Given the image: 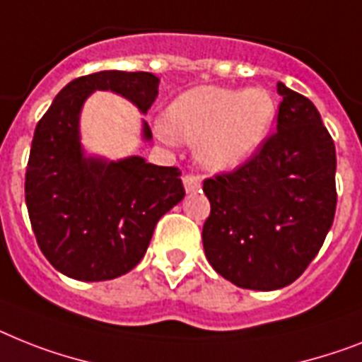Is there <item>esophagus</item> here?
I'll use <instances>...</instances> for the list:
<instances>
[{"label": "esophagus", "mask_w": 362, "mask_h": 362, "mask_svg": "<svg viewBox=\"0 0 362 362\" xmlns=\"http://www.w3.org/2000/svg\"><path fill=\"white\" fill-rule=\"evenodd\" d=\"M183 185L187 192H196V190L202 188V177L196 174H185Z\"/></svg>", "instance_id": "obj_1"}]
</instances>
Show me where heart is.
Wrapping results in <instances>:
<instances>
[{
	"label": "heart",
	"instance_id": "heart-1",
	"mask_svg": "<svg viewBox=\"0 0 362 362\" xmlns=\"http://www.w3.org/2000/svg\"><path fill=\"white\" fill-rule=\"evenodd\" d=\"M276 116V98L262 86H196L170 103L157 133L164 142H196L198 159L207 168L231 170L261 148Z\"/></svg>",
	"mask_w": 362,
	"mask_h": 362
}]
</instances>
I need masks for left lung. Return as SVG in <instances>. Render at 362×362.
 Here are the masks:
<instances>
[{"label":"left lung","mask_w":362,"mask_h":362,"mask_svg":"<svg viewBox=\"0 0 362 362\" xmlns=\"http://www.w3.org/2000/svg\"><path fill=\"white\" fill-rule=\"evenodd\" d=\"M277 131L233 172L203 181L211 214L203 250L240 288L294 283L320 252L337 209V153L320 112L277 83Z\"/></svg>","instance_id":"left-lung-1"}]
</instances>
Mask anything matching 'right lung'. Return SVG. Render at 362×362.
I'll list each match as a JSON object with an SVG mask.
<instances>
[{
    "instance_id": "add662e5",
    "label": "right lung",
    "mask_w": 362,
    "mask_h": 362,
    "mask_svg": "<svg viewBox=\"0 0 362 362\" xmlns=\"http://www.w3.org/2000/svg\"><path fill=\"white\" fill-rule=\"evenodd\" d=\"M94 90L124 95L148 112L159 94L149 71L107 70L74 79L40 118L25 172V203L38 247L53 268L79 281H107L144 257L159 218L185 198L181 172L142 157H85L79 112ZM144 139L151 129L144 122Z\"/></svg>"
}]
</instances>
